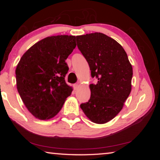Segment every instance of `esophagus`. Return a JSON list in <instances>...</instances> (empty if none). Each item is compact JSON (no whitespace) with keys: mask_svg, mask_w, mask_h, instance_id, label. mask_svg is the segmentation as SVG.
Segmentation results:
<instances>
[{"mask_svg":"<svg viewBox=\"0 0 160 160\" xmlns=\"http://www.w3.org/2000/svg\"><path fill=\"white\" fill-rule=\"evenodd\" d=\"M78 88H79V85H78V84H74V85H73V88H74L75 90H77L78 89Z\"/></svg>","mask_w":160,"mask_h":160,"instance_id":"1","label":"esophagus"}]
</instances>
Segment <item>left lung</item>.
<instances>
[{"label": "left lung", "mask_w": 160, "mask_h": 160, "mask_svg": "<svg viewBox=\"0 0 160 160\" xmlns=\"http://www.w3.org/2000/svg\"><path fill=\"white\" fill-rule=\"evenodd\" d=\"M77 46L97 82L90 85V99L80 104L89 119L102 124L121 112L131 91L132 68L123 48L102 33L76 37Z\"/></svg>", "instance_id": "obj_1"}]
</instances>
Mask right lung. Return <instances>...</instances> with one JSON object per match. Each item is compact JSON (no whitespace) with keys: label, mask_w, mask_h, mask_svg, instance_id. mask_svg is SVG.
<instances>
[{"label":"right lung","mask_w":160,"mask_h":160,"mask_svg":"<svg viewBox=\"0 0 160 160\" xmlns=\"http://www.w3.org/2000/svg\"><path fill=\"white\" fill-rule=\"evenodd\" d=\"M76 47L75 37L58 35L38 42L24 53L16 68L19 94L29 112L45 120L60 112L72 89L65 81L66 60Z\"/></svg>","instance_id":"1"}]
</instances>
